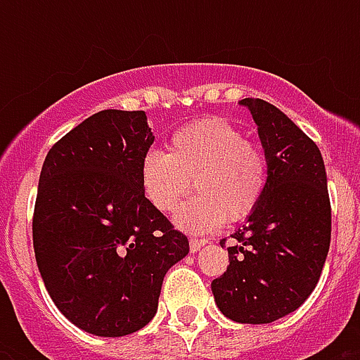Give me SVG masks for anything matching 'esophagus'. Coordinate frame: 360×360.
Wrapping results in <instances>:
<instances>
[{
    "label": "esophagus",
    "mask_w": 360,
    "mask_h": 360,
    "mask_svg": "<svg viewBox=\"0 0 360 360\" xmlns=\"http://www.w3.org/2000/svg\"><path fill=\"white\" fill-rule=\"evenodd\" d=\"M203 245H207V239H196V237H191V240H188L191 252H198Z\"/></svg>",
    "instance_id": "esophagus-1"
}]
</instances>
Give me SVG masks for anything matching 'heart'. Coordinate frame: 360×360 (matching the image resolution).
Instances as JSON below:
<instances>
[{"mask_svg":"<svg viewBox=\"0 0 360 360\" xmlns=\"http://www.w3.org/2000/svg\"><path fill=\"white\" fill-rule=\"evenodd\" d=\"M269 179L265 153L246 141L236 124L205 120L172 136L169 153L149 151L141 160V186L160 213H174L191 192L198 196L177 214V226L207 233L246 219L262 202Z\"/></svg>","mask_w":360,"mask_h":360,"instance_id":"b5f03b06","label":"heart"}]
</instances>
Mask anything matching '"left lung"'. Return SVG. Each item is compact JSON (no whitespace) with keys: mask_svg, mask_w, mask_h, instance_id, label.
<instances>
[{"mask_svg":"<svg viewBox=\"0 0 360 360\" xmlns=\"http://www.w3.org/2000/svg\"><path fill=\"white\" fill-rule=\"evenodd\" d=\"M239 104L257 124L269 179L262 202L231 236L230 265L211 290L226 318L262 325L297 310L318 284L330 245V202L318 146L273 104Z\"/></svg>","mask_w":360,"mask_h":360,"instance_id":"left-lung-1","label":"left lung"}]
</instances>
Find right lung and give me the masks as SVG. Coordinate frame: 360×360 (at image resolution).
<instances>
[{
	"mask_svg": "<svg viewBox=\"0 0 360 360\" xmlns=\"http://www.w3.org/2000/svg\"><path fill=\"white\" fill-rule=\"evenodd\" d=\"M153 140L146 112L103 110L67 132L42 164L37 265L59 312L89 335L146 327L164 274L188 254V239L141 186Z\"/></svg>",
	"mask_w": 360,
	"mask_h": 360,
	"instance_id": "right-lung-1",
	"label": "right lung"
}]
</instances>
